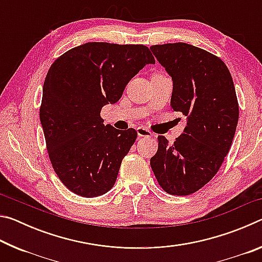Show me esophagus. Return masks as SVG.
<instances>
[{
  "mask_svg": "<svg viewBox=\"0 0 262 262\" xmlns=\"http://www.w3.org/2000/svg\"><path fill=\"white\" fill-rule=\"evenodd\" d=\"M137 135H139L140 137H150V136H152V133H151V130H149L148 128H145V127H139L137 128Z\"/></svg>",
  "mask_w": 262,
  "mask_h": 262,
  "instance_id": "1",
  "label": "esophagus"
}]
</instances>
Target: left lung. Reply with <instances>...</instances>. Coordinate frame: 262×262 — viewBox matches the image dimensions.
<instances>
[{"mask_svg":"<svg viewBox=\"0 0 262 262\" xmlns=\"http://www.w3.org/2000/svg\"><path fill=\"white\" fill-rule=\"evenodd\" d=\"M173 81L171 107L187 117L173 144L158 136L150 165L172 195H189L214 178L231 147L239 118L233 81L219 56L186 42L150 47Z\"/></svg>","mask_w":262,"mask_h":262,"instance_id":"obj_1","label":"left lung"}]
</instances>
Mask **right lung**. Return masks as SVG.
<instances>
[{
  "label": "right lung",
  "mask_w": 262,
  "mask_h": 262,
  "mask_svg": "<svg viewBox=\"0 0 262 262\" xmlns=\"http://www.w3.org/2000/svg\"><path fill=\"white\" fill-rule=\"evenodd\" d=\"M148 63L147 46L110 42L74 47L52 63L39 115L52 166L73 193L95 198L113 187L137 132L105 126L100 111Z\"/></svg>",
  "instance_id": "1"
}]
</instances>
